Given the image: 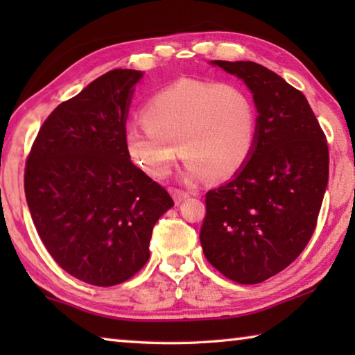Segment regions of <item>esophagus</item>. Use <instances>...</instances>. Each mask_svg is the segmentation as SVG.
Returning <instances> with one entry per match:
<instances>
[{
    "instance_id": "obj_1",
    "label": "esophagus",
    "mask_w": 355,
    "mask_h": 355,
    "mask_svg": "<svg viewBox=\"0 0 355 355\" xmlns=\"http://www.w3.org/2000/svg\"><path fill=\"white\" fill-rule=\"evenodd\" d=\"M171 194L173 197V200H175V203L183 202V200H186L189 197V192L182 191V189H177V188H172L171 189Z\"/></svg>"
}]
</instances>
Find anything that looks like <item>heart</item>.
Masks as SVG:
<instances>
[{"mask_svg":"<svg viewBox=\"0 0 355 355\" xmlns=\"http://www.w3.org/2000/svg\"><path fill=\"white\" fill-rule=\"evenodd\" d=\"M139 123L144 130L125 135L131 163L148 177L164 178L182 152L183 175L192 182L236 175L254 153L258 133L250 95L238 84L211 80L161 89L142 106Z\"/></svg>","mask_w":355,"mask_h":355,"instance_id":"heart-1","label":"heart"}]
</instances>
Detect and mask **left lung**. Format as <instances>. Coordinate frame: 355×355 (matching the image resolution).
<instances>
[{"mask_svg": "<svg viewBox=\"0 0 355 355\" xmlns=\"http://www.w3.org/2000/svg\"><path fill=\"white\" fill-rule=\"evenodd\" d=\"M254 94L257 144L230 182L207 192L200 244L236 284H261L309 244L329 180V147L304 94L250 61H213Z\"/></svg>", "mask_w": 355, "mask_h": 355, "instance_id": "left-lung-1", "label": "left lung"}]
</instances>
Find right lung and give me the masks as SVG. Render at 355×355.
I'll return each mask as SVG.
<instances>
[{
	"instance_id": "obj_1",
	"label": "right lung",
	"mask_w": 355,
	"mask_h": 355,
	"mask_svg": "<svg viewBox=\"0 0 355 355\" xmlns=\"http://www.w3.org/2000/svg\"><path fill=\"white\" fill-rule=\"evenodd\" d=\"M142 71L116 69L42 125L25 169L37 233L59 266L78 280L112 286L148 261L153 227L173 200L125 152L128 107Z\"/></svg>"
}]
</instances>
